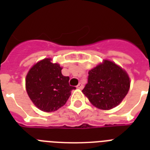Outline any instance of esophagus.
I'll return each instance as SVG.
<instances>
[{"instance_id":"esophagus-1","label":"esophagus","mask_w":150,"mask_h":150,"mask_svg":"<svg viewBox=\"0 0 150 150\" xmlns=\"http://www.w3.org/2000/svg\"><path fill=\"white\" fill-rule=\"evenodd\" d=\"M83 87H84V86L82 83H79V85L77 86V88H79V89H82V88H83Z\"/></svg>"}]
</instances>
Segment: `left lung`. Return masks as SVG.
<instances>
[{"label": "left lung", "instance_id": "1", "mask_svg": "<svg viewBox=\"0 0 150 150\" xmlns=\"http://www.w3.org/2000/svg\"><path fill=\"white\" fill-rule=\"evenodd\" d=\"M129 87L126 71L115 63L104 60L88 71V83L82 92L93 105L109 110L121 103Z\"/></svg>", "mask_w": 150, "mask_h": 150}]
</instances>
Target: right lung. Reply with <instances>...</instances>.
I'll use <instances>...</instances> for the list:
<instances>
[{
  "label": "right lung",
  "instance_id": "add662e5",
  "mask_svg": "<svg viewBox=\"0 0 150 150\" xmlns=\"http://www.w3.org/2000/svg\"><path fill=\"white\" fill-rule=\"evenodd\" d=\"M51 58H45L33 65L25 79L29 98L40 110L51 112L63 106L71 90L69 76L62 74V68L58 63H52Z\"/></svg>",
  "mask_w": 150,
  "mask_h": 150
}]
</instances>
